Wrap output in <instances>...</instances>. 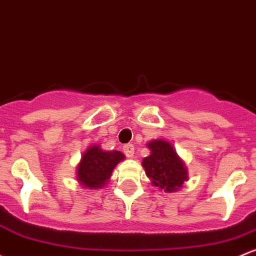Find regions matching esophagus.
Wrapping results in <instances>:
<instances>
[{"instance_id": "1", "label": "esophagus", "mask_w": 256, "mask_h": 256, "mask_svg": "<svg viewBox=\"0 0 256 256\" xmlns=\"http://www.w3.org/2000/svg\"><path fill=\"white\" fill-rule=\"evenodd\" d=\"M122 152H124V154L128 156V158H132L134 152V144H131V143H128V144H125L122 147Z\"/></svg>"}]
</instances>
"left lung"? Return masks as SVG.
<instances>
[{
    "label": "left lung",
    "mask_w": 256,
    "mask_h": 256,
    "mask_svg": "<svg viewBox=\"0 0 256 256\" xmlns=\"http://www.w3.org/2000/svg\"><path fill=\"white\" fill-rule=\"evenodd\" d=\"M150 154L142 160L146 175L154 187L164 192H176L187 181L188 174L184 162L165 140H153L147 143Z\"/></svg>",
    "instance_id": "1"
}]
</instances>
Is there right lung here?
Wrapping results in <instances>:
<instances>
[{"instance_id":"right-lung-1","label":"right lung","mask_w":256,"mask_h":256,"mask_svg":"<svg viewBox=\"0 0 256 256\" xmlns=\"http://www.w3.org/2000/svg\"><path fill=\"white\" fill-rule=\"evenodd\" d=\"M125 159L119 150H103L94 144L87 148L78 165L76 178L81 186L88 190L104 187L112 176V171Z\"/></svg>"}]
</instances>
